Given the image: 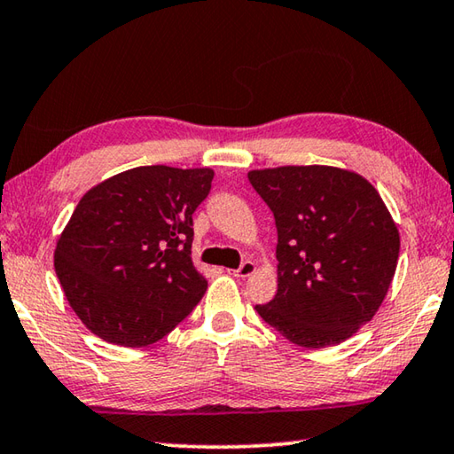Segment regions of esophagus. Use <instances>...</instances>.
<instances>
[{"label": "esophagus", "mask_w": 454, "mask_h": 454, "mask_svg": "<svg viewBox=\"0 0 454 454\" xmlns=\"http://www.w3.org/2000/svg\"><path fill=\"white\" fill-rule=\"evenodd\" d=\"M256 272V264L250 262V260H246V262H242V266L238 268V270H234L232 274L236 276V278H248V276H252Z\"/></svg>", "instance_id": "obj_1"}]
</instances>
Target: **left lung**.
Returning <instances> with one entry per match:
<instances>
[{
  "instance_id": "obj_1",
  "label": "left lung",
  "mask_w": 454,
  "mask_h": 454,
  "mask_svg": "<svg viewBox=\"0 0 454 454\" xmlns=\"http://www.w3.org/2000/svg\"><path fill=\"white\" fill-rule=\"evenodd\" d=\"M274 214L278 292L256 312L290 342L334 347L371 320L395 278L401 236L371 182L334 166L248 172Z\"/></svg>"
}]
</instances>
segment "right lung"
<instances>
[{"label": "right lung", "instance_id": "right-lung-1", "mask_svg": "<svg viewBox=\"0 0 454 454\" xmlns=\"http://www.w3.org/2000/svg\"><path fill=\"white\" fill-rule=\"evenodd\" d=\"M210 168L140 166L88 190L53 252L78 318L106 342H158L194 310L208 282L192 262V214Z\"/></svg>", "mask_w": 454, "mask_h": 454}]
</instances>
